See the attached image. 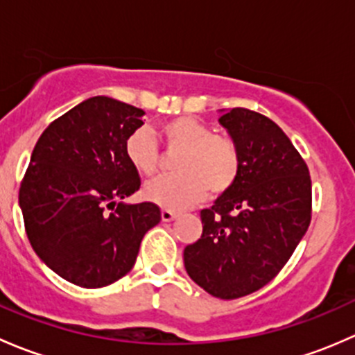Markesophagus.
<instances>
[{"label": "esophagus", "instance_id": "34e87169", "mask_svg": "<svg viewBox=\"0 0 355 355\" xmlns=\"http://www.w3.org/2000/svg\"><path fill=\"white\" fill-rule=\"evenodd\" d=\"M177 216H178V213H175V211H171V209L161 211V220L163 221H173Z\"/></svg>", "mask_w": 355, "mask_h": 355}]
</instances>
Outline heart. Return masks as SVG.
Segmentation results:
<instances>
[{"label":"heart","instance_id":"b5f03b06","mask_svg":"<svg viewBox=\"0 0 355 355\" xmlns=\"http://www.w3.org/2000/svg\"><path fill=\"white\" fill-rule=\"evenodd\" d=\"M157 141L166 153H180L173 177H159L142 191L144 199L166 209H185L206 198L230 191L241 173V151L230 137L211 132L191 116H178L159 125ZM125 156L142 177H153L159 168L161 153L156 139L137 128L125 141Z\"/></svg>","mask_w":355,"mask_h":355}]
</instances>
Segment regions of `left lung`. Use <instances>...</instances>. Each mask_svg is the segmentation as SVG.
Segmentation results:
<instances>
[{
	"label": "left lung",
	"instance_id": "obj_1",
	"mask_svg": "<svg viewBox=\"0 0 355 355\" xmlns=\"http://www.w3.org/2000/svg\"><path fill=\"white\" fill-rule=\"evenodd\" d=\"M220 123L241 151L230 191L200 211L202 235L184 250L189 277L218 299L270 284L311 223V177L285 132L264 114L223 111Z\"/></svg>",
	"mask_w": 355,
	"mask_h": 355
}]
</instances>
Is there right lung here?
I'll use <instances>...</instances> for the list:
<instances>
[{
	"instance_id": "obj_1",
	"label": "right lung",
	"mask_w": 355,
	"mask_h": 355,
	"mask_svg": "<svg viewBox=\"0 0 355 355\" xmlns=\"http://www.w3.org/2000/svg\"><path fill=\"white\" fill-rule=\"evenodd\" d=\"M142 114L106 96L85 99L42 132L20 184L32 249L82 288H101L125 277L146 232L161 220L156 204L121 200L141 187L125 141L144 123Z\"/></svg>"
}]
</instances>
